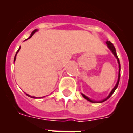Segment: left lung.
<instances>
[{
    "label": "left lung",
    "mask_w": 133,
    "mask_h": 133,
    "mask_svg": "<svg viewBox=\"0 0 133 133\" xmlns=\"http://www.w3.org/2000/svg\"><path fill=\"white\" fill-rule=\"evenodd\" d=\"M106 43H107V46H108V47H109V49H110V50H111V51H112V53H113V55H115V57L117 58V61H118V64H119V72H118V81H117V84H116V85H115V87L113 88V89H112V90H111V92H110V94H109V96H108V97H107V98H105V99L103 100V101H99V102L94 101H92V100H90V98H88L87 97H86L85 95H83V94H82V95H83V97H84V98H86V99L87 100V101H89L91 102V103H103V102H104V101H107V100L108 98H110V96H111V95H112V94H113V92H115V90H116V89H117V88L118 87V83H119L120 76H121V65H120L119 59H118V56H117V52H116V50H115V46H113V44H112V43H110V41H107Z\"/></svg>",
    "instance_id": "left-lung-1"
}]
</instances>
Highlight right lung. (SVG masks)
Returning a JSON list of instances; mask_svg holds the SVG:
<instances>
[{
    "mask_svg": "<svg viewBox=\"0 0 133 133\" xmlns=\"http://www.w3.org/2000/svg\"><path fill=\"white\" fill-rule=\"evenodd\" d=\"M36 31H37V30H36V29H35V30H33V31H32V33H31V35H30V37H29V38H31L32 36V35H34V33H35V32H36ZM29 38H28V39H29ZM20 49H21V47H20V48H19V49H18V50H17V52H16V55H15V58H14V62H15V60H16V54H17V53H18V51H19ZM26 95H27V96H28V97H31V98H36V97H31V96H30V95H27V94H26Z\"/></svg>",
    "mask_w": 133,
    "mask_h": 133,
    "instance_id": "1",
    "label": "right lung"
}]
</instances>
